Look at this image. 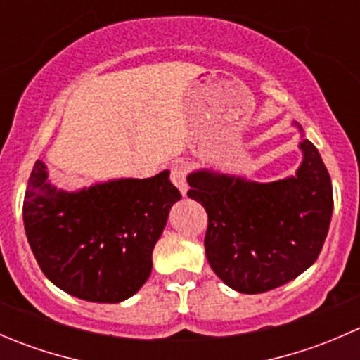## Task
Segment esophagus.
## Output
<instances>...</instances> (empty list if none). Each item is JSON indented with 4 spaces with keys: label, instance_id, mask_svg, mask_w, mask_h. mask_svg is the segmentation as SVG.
<instances>
[{
    "label": "esophagus",
    "instance_id": "1",
    "mask_svg": "<svg viewBox=\"0 0 360 360\" xmlns=\"http://www.w3.org/2000/svg\"><path fill=\"white\" fill-rule=\"evenodd\" d=\"M186 176H188V170L184 163L174 162L172 165H170V181H172L174 186H176L183 195H186L188 191Z\"/></svg>",
    "mask_w": 360,
    "mask_h": 360
}]
</instances>
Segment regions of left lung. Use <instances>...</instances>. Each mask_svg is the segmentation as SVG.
I'll list each match as a JSON object with an SVG mask.
<instances>
[{"label": "left lung", "instance_id": "8db88e82", "mask_svg": "<svg viewBox=\"0 0 360 360\" xmlns=\"http://www.w3.org/2000/svg\"><path fill=\"white\" fill-rule=\"evenodd\" d=\"M296 177L250 183L205 170L188 176V197L209 223L205 254L214 274L238 292L270 291L303 274L321 254L333 214V184L308 139Z\"/></svg>", "mask_w": 360, "mask_h": 360}]
</instances>
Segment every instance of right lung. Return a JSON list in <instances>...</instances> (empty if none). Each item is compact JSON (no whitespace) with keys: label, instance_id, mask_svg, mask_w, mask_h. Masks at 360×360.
Returning <instances> with one entry per match:
<instances>
[{"label":"right lung","instance_id":"obj_1","mask_svg":"<svg viewBox=\"0 0 360 360\" xmlns=\"http://www.w3.org/2000/svg\"><path fill=\"white\" fill-rule=\"evenodd\" d=\"M179 190L169 172L120 179L78 193L57 191L36 162L24 197V228L39 268L79 300L118 303L151 274V254Z\"/></svg>","mask_w":360,"mask_h":360}]
</instances>
